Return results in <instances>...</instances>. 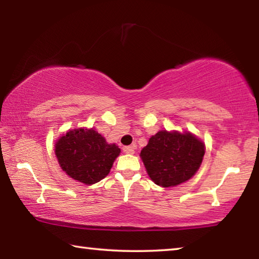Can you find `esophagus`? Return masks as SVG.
I'll use <instances>...</instances> for the list:
<instances>
[{
  "label": "esophagus",
  "instance_id": "esophagus-1",
  "mask_svg": "<svg viewBox=\"0 0 259 259\" xmlns=\"http://www.w3.org/2000/svg\"><path fill=\"white\" fill-rule=\"evenodd\" d=\"M122 150H123L125 154H134V153H135V147L134 146H124L123 148H122Z\"/></svg>",
  "mask_w": 259,
  "mask_h": 259
}]
</instances>
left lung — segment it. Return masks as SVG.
Wrapping results in <instances>:
<instances>
[{
	"label": "left lung",
	"mask_w": 259,
	"mask_h": 259,
	"mask_svg": "<svg viewBox=\"0 0 259 259\" xmlns=\"http://www.w3.org/2000/svg\"><path fill=\"white\" fill-rule=\"evenodd\" d=\"M204 155L203 143L190 133L162 130L140 152L148 176L162 187L176 186L194 176Z\"/></svg>",
	"instance_id": "1"
}]
</instances>
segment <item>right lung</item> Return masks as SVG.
<instances>
[{
    "label": "right lung",
    "instance_id": "add662e5",
    "mask_svg": "<svg viewBox=\"0 0 259 259\" xmlns=\"http://www.w3.org/2000/svg\"><path fill=\"white\" fill-rule=\"evenodd\" d=\"M55 152L61 169L69 177L91 185L107 176L121 151L115 144H107L94 129L81 128L61 136Z\"/></svg>",
    "mask_w": 259,
    "mask_h": 259
}]
</instances>
